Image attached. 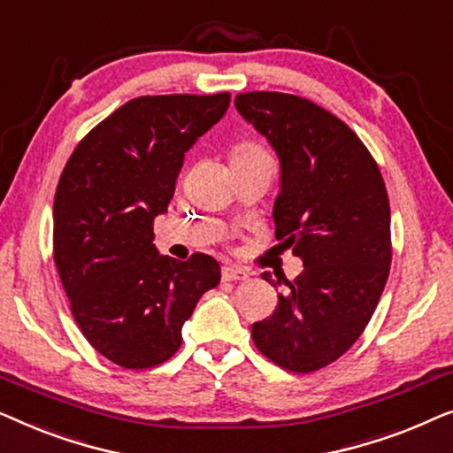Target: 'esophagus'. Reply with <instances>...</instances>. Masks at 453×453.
<instances>
[{"mask_svg":"<svg viewBox=\"0 0 453 453\" xmlns=\"http://www.w3.org/2000/svg\"><path fill=\"white\" fill-rule=\"evenodd\" d=\"M250 274L243 268H237V265H226V268H222V280L226 282H239V280H247Z\"/></svg>","mask_w":453,"mask_h":453,"instance_id":"esophagus-1","label":"esophagus"}]
</instances>
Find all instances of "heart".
Wrapping results in <instances>:
<instances>
[{"mask_svg": "<svg viewBox=\"0 0 453 453\" xmlns=\"http://www.w3.org/2000/svg\"><path fill=\"white\" fill-rule=\"evenodd\" d=\"M262 154H265L262 148H257L253 144H243V146L234 148L233 158H251V157H262Z\"/></svg>", "mask_w": 453, "mask_h": 453, "instance_id": "heart-1", "label": "heart"}]
</instances>
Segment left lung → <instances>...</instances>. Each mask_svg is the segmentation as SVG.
Here are the masks:
<instances>
[{
  "mask_svg": "<svg viewBox=\"0 0 453 453\" xmlns=\"http://www.w3.org/2000/svg\"><path fill=\"white\" fill-rule=\"evenodd\" d=\"M234 107L276 152V239L303 262L295 282L284 280L288 290L278 295L276 311L253 324V344L282 369L311 373L357 342L386 287V183L358 135L315 103L245 92ZM264 280L276 287L270 272Z\"/></svg>",
  "mask_w": 453,
  "mask_h": 453,
  "instance_id": "1",
  "label": "left lung"
}]
</instances>
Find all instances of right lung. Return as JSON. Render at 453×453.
Here are the masks:
<instances>
[{
	"mask_svg": "<svg viewBox=\"0 0 453 453\" xmlns=\"http://www.w3.org/2000/svg\"><path fill=\"white\" fill-rule=\"evenodd\" d=\"M231 95L134 98L80 142L53 203V257L86 340L126 369L165 363L200 296L220 282L206 253L160 256L154 219L183 157L225 117Z\"/></svg>",
	"mask_w": 453,
	"mask_h": 453,
	"instance_id": "1",
	"label": "right lung"
}]
</instances>
